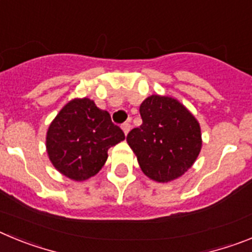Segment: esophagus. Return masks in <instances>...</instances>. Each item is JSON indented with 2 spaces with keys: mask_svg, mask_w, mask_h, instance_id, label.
I'll return each instance as SVG.
<instances>
[{
  "mask_svg": "<svg viewBox=\"0 0 252 252\" xmlns=\"http://www.w3.org/2000/svg\"><path fill=\"white\" fill-rule=\"evenodd\" d=\"M130 128H131V125L128 124V122H125V124L122 125V130H124L125 135H127L128 131H130Z\"/></svg>",
  "mask_w": 252,
  "mask_h": 252,
  "instance_id": "34e87169",
  "label": "esophagus"
}]
</instances>
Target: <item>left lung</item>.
<instances>
[{
    "instance_id": "1",
    "label": "left lung",
    "mask_w": 252,
    "mask_h": 252,
    "mask_svg": "<svg viewBox=\"0 0 252 252\" xmlns=\"http://www.w3.org/2000/svg\"><path fill=\"white\" fill-rule=\"evenodd\" d=\"M142 124L128 132L127 144L150 179L168 183L183 175L199 155L201 127L177 99L150 95L140 106Z\"/></svg>"
}]
</instances>
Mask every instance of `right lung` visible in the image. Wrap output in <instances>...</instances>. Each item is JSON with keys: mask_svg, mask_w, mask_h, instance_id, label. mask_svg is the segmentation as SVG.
Masks as SVG:
<instances>
[{"mask_svg": "<svg viewBox=\"0 0 252 252\" xmlns=\"http://www.w3.org/2000/svg\"><path fill=\"white\" fill-rule=\"evenodd\" d=\"M124 139V131L110 113L90 98H77L66 103L49 126L46 150L62 174L86 180L101 170L108 149Z\"/></svg>", "mask_w": 252, "mask_h": 252, "instance_id": "right-lung-1", "label": "right lung"}]
</instances>
